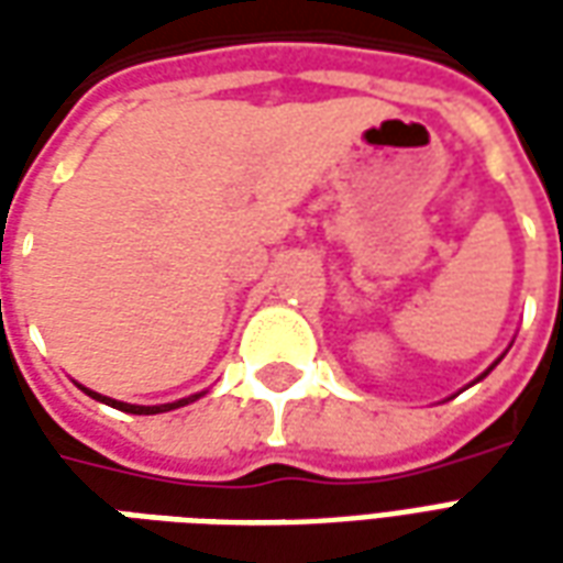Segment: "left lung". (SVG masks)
Masks as SVG:
<instances>
[{"label":"left lung","instance_id":"left-lung-1","mask_svg":"<svg viewBox=\"0 0 563 563\" xmlns=\"http://www.w3.org/2000/svg\"><path fill=\"white\" fill-rule=\"evenodd\" d=\"M504 355H507V353H504ZM504 355H500V358H504ZM500 358H497V362H500ZM497 362H495V365H488V371H483V374H479V377L473 379V383H479V379L488 377V374H492V371H495V367H497ZM473 383H471V386H473Z\"/></svg>","mask_w":563,"mask_h":563}]
</instances>
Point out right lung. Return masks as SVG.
<instances>
[{"label": "right lung", "mask_w": 563, "mask_h": 563, "mask_svg": "<svg viewBox=\"0 0 563 563\" xmlns=\"http://www.w3.org/2000/svg\"><path fill=\"white\" fill-rule=\"evenodd\" d=\"M84 389V386H80ZM90 398L96 401L108 404V407H114V410H123V413H135V416H156V413H168V410H177V407H186V404L198 401L205 391H198V395H189V398H180V401H172V404H153V407H141V404H126V401H114V398H108V395H99V391L92 389H84Z\"/></svg>", "instance_id": "1"}]
</instances>
